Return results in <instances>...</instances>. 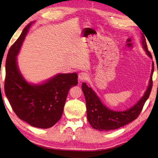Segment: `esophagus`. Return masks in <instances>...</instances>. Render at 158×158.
Wrapping results in <instances>:
<instances>
[{"label": "esophagus", "instance_id": "obj_1", "mask_svg": "<svg viewBox=\"0 0 158 158\" xmlns=\"http://www.w3.org/2000/svg\"><path fill=\"white\" fill-rule=\"evenodd\" d=\"M79 79L80 81H86L89 78V76L88 74L85 72H81L79 74Z\"/></svg>", "mask_w": 158, "mask_h": 158}]
</instances>
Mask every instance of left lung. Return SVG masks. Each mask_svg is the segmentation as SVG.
<instances>
[{
	"instance_id": "left-lung-1",
	"label": "left lung",
	"mask_w": 158,
	"mask_h": 158,
	"mask_svg": "<svg viewBox=\"0 0 158 158\" xmlns=\"http://www.w3.org/2000/svg\"><path fill=\"white\" fill-rule=\"evenodd\" d=\"M141 38L143 48L145 50L147 54L152 58V56L147 48L145 36L143 35ZM153 73V68L151 73L148 88L145 94L132 107L124 111H114L107 108L100 101L98 96L92 88L87 85L85 83H83L81 88L85 98L87 116H88V122L93 128L100 131L115 130L136 119L141 112L143 106L149 97L152 91Z\"/></svg>"
}]
</instances>
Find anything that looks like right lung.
Wrapping results in <instances>:
<instances>
[{
    "label": "right lung",
    "instance_id": "right-lung-1",
    "mask_svg": "<svg viewBox=\"0 0 158 158\" xmlns=\"http://www.w3.org/2000/svg\"><path fill=\"white\" fill-rule=\"evenodd\" d=\"M32 23L26 26L9 50L5 92L20 119L32 126L45 129L54 126L61 118L69 89L78 84V75L75 73L58 74L39 85L26 81L19 70L16 56Z\"/></svg>",
    "mask_w": 158,
    "mask_h": 158
}]
</instances>
